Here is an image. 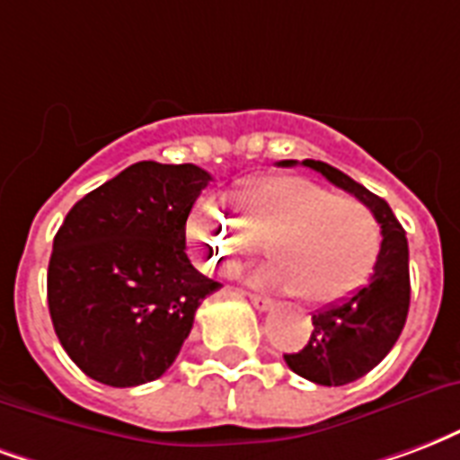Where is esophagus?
<instances>
[{
  "label": "esophagus",
  "mask_w": 460,
  "mask_h": 460,
  "mask_svg": "<svg viewBox=\"0 0 460 460\" xmlns=\"http://www.w3.org/2000/svg\"><path fill=\"white\" fill-rule=\"evenodd\" d=\"M248 299H251V305H253L258 312H268V309L273 307V299L265 297V295H248Z\"/></svg>",
  "instance_id": "1"
}]
</instances>
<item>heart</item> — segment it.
Returning a JSON list of instances; mask_svg holds the SVG:
<instances>
[{"mask_svg":"<svg viewBox=\"0 0 460 460\" xmlns=\"http://www.w3.org/2000/svg\"><path fill=\"white\" fill-rule=\"evenodd\" d=\"M231 209L239 221L212 202L197 204L187 219V239L209 268L256 256L265 241L273 263L256 280L312 305L351 297L376 270L383 229L356 197L305 178H275L243 187Z\"/></svg>","mask_w":460,"mask_h":460,"instance_id":"heart-1","label":"heart"}]
</instances>
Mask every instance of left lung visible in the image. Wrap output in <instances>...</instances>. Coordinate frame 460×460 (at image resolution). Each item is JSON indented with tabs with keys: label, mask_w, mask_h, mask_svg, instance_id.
<instances>
[{
	"label": "left lung",
	"mask_w": 460,
	"mask_h": 460,
	"mask_svg": "<svg viewBox=\"0 0 460 460\" xmlns=\"http://www.w3.org/2000/svg\"><path fill=\"white\" fill-rule=\"evenodd\" d=\"M297 161H282L295 165ZM329 182L351 192L370 207L383 229V248L368 285L351 297L312 314V336L299 351L285 353V363L316 385H346L358 380L385 358L402 334L410 312V248L400 221L385 199L322 161H302Z\"/></svg>",
	"instance_id": "obj_1"
}]
</instances>
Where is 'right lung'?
<instances>
[{
  "label": "right lung",
  "mask_w": 460,
  "mask_h": 460,
  "mask_svg": "<svg viewBox=\"0 0 460 460\" xmlns=\"http://www.w3.org/2000/svg\"><path fill=\"white\" fill-rule=\"evenodd\" d=\"M212 175L192 163L141 161L92 190L53 239L49 309L84 376L134 387L161 377L219 282L185 253L190 209Z\"/></svg>",
  "instance_id": "obj_1"
}]
</instances>
